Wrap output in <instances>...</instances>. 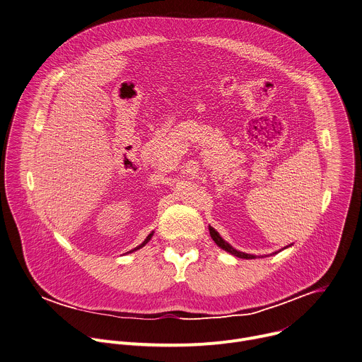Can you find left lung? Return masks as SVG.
I'll return each instance as SVG.
<instances>
[{
    "label": "left lung",
    "instance_id": "1",
    "mask_svg": "<svg viewBox=\"0 0 362 362\" xmlns=\"http://www.w3.org/2000/svg\"><path fill=\"white\" fill-rule=\"evenodd\" d=\"M209 230H210V235H211L213 241H214L221 250L227 251L228 254H231V255H234V257H237V258H241V259H255V258H257V257L252 255V254H245V252H241V251L235 250V248H234L233 245H230V244L218 234V231H216L213 227H209ZM292 245H293V244L286 245L285 248H282V250H279V251H276V252H274V254H271V255H275V254H278V252H281V251H284V250H286V248H289V247H292ZM265 257H269V255H265ZM261 258H264V255H262Z\"/></svg>",
    "mask_w": 362,
    "mask_h": 362
}]
</instances>
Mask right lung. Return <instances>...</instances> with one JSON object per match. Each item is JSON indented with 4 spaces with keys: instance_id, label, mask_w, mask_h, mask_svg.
Wrapping results in <instances>:
<instances>
[{
    "instance_id": "add662e5",
    "label": "right lung",
    "mask_w": 362,
    "mask_h": 362,
    "mask_svg": "<svg viewBox=\"0 0 362 362\" xmlns=\"http://www.w3.org/2000/svg\"><path fill=\"white\" fill-rule=\"evenodd\" d=\"M152 235H153V234H149V235H148V237H146V240H145V241H144V243H142V244H141V245H139V247H136V248H134V250H132V251H129V252H134V251H136V250H139V248H142V247H145V245H146V244H148V243H149V241H151V238H152Z\"/></svg>"
}]
</instances>
